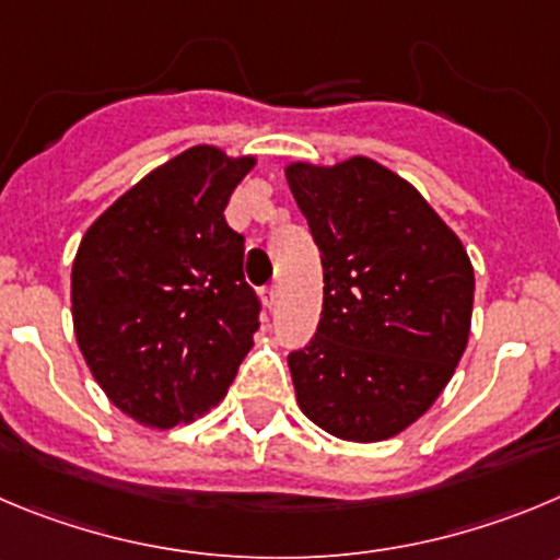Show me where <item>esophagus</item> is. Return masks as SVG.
<instances>
[{
	"label": "esophagus",
	"mask_w": 560,
	"mask_h": 560,
	"mask_svg": "<svg viewBox=\"0 0 560 560\" xmlns=\"http://www.w3.org/2000/svg\"><path fill=\"white\" fill-rule=\"evenodd\" d=\"M262 301H265V306H268V310H276V304H279V287L270 284L268 290L262 292Z\"/></svg>",
	"instance_id": "obj_1"
}]
</instances>
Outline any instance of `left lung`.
<instances>
[{
  "instance_id": "1",
  "label": "left lung",
  "mask_w": 560,
  "mask_h": 560,
  "mask_svg": "<svg viewBox=\"0 0 560 560\" xmlns=\"http://www.w3.org/2000/svg\"><path fill=\"white\" fill-rule=\"evenodd\" d=\"M284 176L323 259L320 326L290 357L298 406L345 442L398 436L467 351V248L411 182L370 156L295 160Z\"/></svg>"
}]
</instances>
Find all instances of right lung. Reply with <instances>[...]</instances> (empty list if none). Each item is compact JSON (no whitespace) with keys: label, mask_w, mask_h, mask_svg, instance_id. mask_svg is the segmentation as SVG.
I'll return each mask as SVG.
<instances>
[{"label":"right lung","mask_w":560,"mask_h":560,"mask_svg":"<svg viewBox=\"0 0 560 560\" xmlns=\"http://www.w3.org/2000/svg\"><path fill=\"white\" fill-rule=\"evenodd\" d=\"M254 154L198 143L88 226L71 268L77 345L109 404L145 428L198 420L254 348L243 237L223 218Z\"/></svg>","instance_id":"add662e5"}]
</instances>
